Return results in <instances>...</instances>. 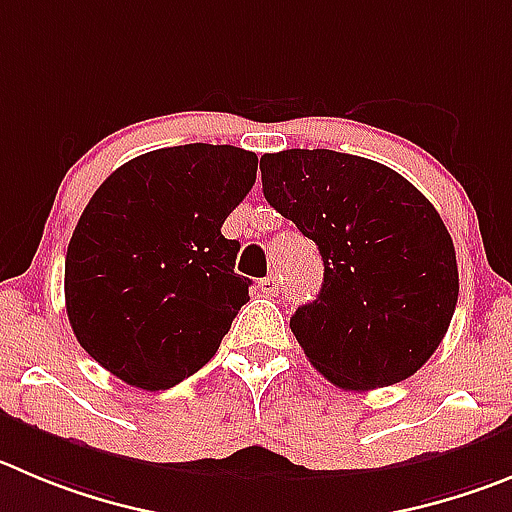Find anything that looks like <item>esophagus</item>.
Returning <instances> with one entry per match:
<instances>
[{
    "label": "esophagus",
    "mask_w": 512,
    "mask_h": 512,
    "mask_svg": "<svg viewBox=\"0 0 512 512\" xmlns=\"http://www.w3.org/2000/svg\"><path fill=\"white\" fill-rule=\"evenodd\" d=\"M260 290L265 295H278L283 290V285H280L278 275H267V278L260 280Z\"/></svg>",
    "instance_id": "esophagus-1"
}]
</instances>
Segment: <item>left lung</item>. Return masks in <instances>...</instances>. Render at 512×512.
<instances>
[{"mask_svg":"<svg viewBox=\"0 0 512 512\" xmlns=\"http://www.w3.org/2000/svg\"><path fill=\"white\" fill-rule=\"evenodd\" d=\"M265 199L318 245L323 288L290 318L310 364L346 391L399 384L437 351L460 275L442 217L364 156L290 148L260 159Z\"/></svg>","mask_w":512,"mask_h":512,"instance_id":"1","label":"left lung"}]
</instances>
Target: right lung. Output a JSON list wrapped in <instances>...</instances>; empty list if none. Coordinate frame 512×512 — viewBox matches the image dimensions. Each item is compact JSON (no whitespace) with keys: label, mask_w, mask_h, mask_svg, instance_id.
Here are the masks:
<instances>
[{"label":"right lung","mask_w":512,"mask_h":512,"mask_svg":"<svg viewBox=\"0 0 512 512\" xmlns=\"http://www.w3.org/2000/svg\"><path fill=\"white\" fill-rule=\"evenodd\" d=\"M257 156L186 143L113 171L78 219L65 308L80 346L126 384L171 389L217 353L250 280L224 219L247 197Z\"/></svg>","instance_id":"obj_1"}]
</instances>
